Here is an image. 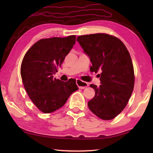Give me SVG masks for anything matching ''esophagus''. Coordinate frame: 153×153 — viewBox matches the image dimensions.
Returning a JSON list of instances; mask_svg holds the SVG:
<instances>
[{"label": "esophagus", "mask_w": 153, "mask_h": 153, "mask_svg": "<svg viewBox=\"0 0 153 153\" xmlns=\"http://www.w3.org/2000/svg\"><path fill=\"white\" fill-rule=\"evenodd\" d=\"M76 84L77 85V86L79 87V88L80 89H84L86 88V87L88 86V84L86 82H83L82 80H80L79 79H76Z\"/></svg>", "instance_id": "esophagus-1"}]
</instances>
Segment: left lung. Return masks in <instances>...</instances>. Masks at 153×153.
Masks as SVG:
<instances>
[{
    "label": "left lung",
    "instance_id": "1",
    "mask_svg": "<svg viewBox=\"0 0 153 153\" xmlns=\"http://www.w3.org/2000/svg\"><path fill=\"white\" fill-rule=\"evenodd\" d=\"M77 41L89 56L90 70L99 71V86L90 84L94 97L88 102L90 110L102 120H111L128 104L134 86L132 61L125 45L107 33L79 36Z\"/></svg>",
    "mask_w": 153,
    "mask_h": 153
}]
</instances>
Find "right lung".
<instances>
[{"label":"right lung","mask_w":153,"mask_h":153,"mask_svg":"<svg viewBox=\"0 0 153 153\" xmlns=\"http://www.w3.org/2000/svg\"><path fill=\"white\" fill-rule=\"evenodd\" d=\"M75 43L76 36L41 39L23 59V84L30 99L43 113H50L62 107L72 93L78 90L74 79L63 82L53 76Z\"/></svg>","instance_id":"1"}]
</instances>
